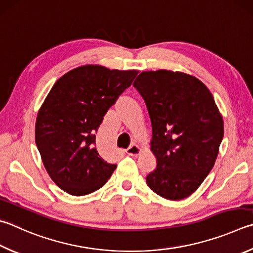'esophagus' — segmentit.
<instances>
[{
  "mask_svg": "<svg viewBox=\"0 0 253 253\" xmlns=\"http://www.w3.org/2000/svg\"><path fill=\"white\" fill-rule=\"evenodd\" d=\"M126 153L129 156H138L141 153V148L138 145H131L129 148L126 150Z\"/></svg>",
  "mask_w": 253,
  "mask_h": 253,
  "instance_id": "esophagus-1",
  "label": "esophagus"
}]
</instances>
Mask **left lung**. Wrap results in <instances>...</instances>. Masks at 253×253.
Returning <instances> with one entry per match:
<instances>
[{"label":"left lung","instance_id":"1","mask_svg":"<svg viewBox=\"0 0 253 253\" xmlns=\"http://www.w3.org/2000/svg\"><path fill=\"white\" fill-rule=\"evenodd\" d=\"M148 109L157 167L146 178L163 198L181 200L212 169L223 138V121L203 82L181 72H142L134 82Z\"/></svg>","mask_w":253,"mask_h":253}]
</instances>
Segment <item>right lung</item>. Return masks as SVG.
<instances>
[{"label":"right lung","instance_id":"1","mask_svg":"<svg viewBox=\"0 0 253 253\" xmlns=\"http://www.w3.org/2000/svg\"><path fill=\"white\" fill-rule=\"evenodd\" d=\"M138 73L84 65L63 75L49 90L36 118L35 142L49 177L67 194L98 190L116 169L98 153L95 134Z\"/></svg>","mask_w":253,"mask_h":253}]
</instances>
